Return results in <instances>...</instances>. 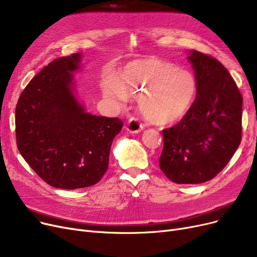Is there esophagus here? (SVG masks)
<instances>
[{"mask_svg": "<svg viewBox=\"0 0 257 257\" xmlns=\"http://www.w3.org/2000/svg\"><path fill=\"white\" fill-rule=\"evenodd\" d=\"M143 124L141 123V122L136 118V117H132L128 119L127 123H126V130L130 132V133H133V134H136V133H139L143 130Z\"/></svg>", "mask_w": 257, "mask_h": 257, "instance_id": "1", "label": "esophagus"}]
</instances>
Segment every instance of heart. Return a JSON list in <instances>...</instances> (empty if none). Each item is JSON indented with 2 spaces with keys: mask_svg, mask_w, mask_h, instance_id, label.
<instances>
[{
  "mask_svg": "<svg viewBox=\"0 0 257 257\" xmlns=\"http://www.w3.org/2000/svg\"><path fill=\"white\" fill-rule=\"evenodd\" d=\"M198 92V79L191 71L156 57L134 60L103 87L108 98H137L141 114L157 125H170L184 118Z\"/></svg>",
  "mask_w": 257,
  "mask_h": 257,
  "instance_id": "1",
  "label": "heart"
}]
</instances>
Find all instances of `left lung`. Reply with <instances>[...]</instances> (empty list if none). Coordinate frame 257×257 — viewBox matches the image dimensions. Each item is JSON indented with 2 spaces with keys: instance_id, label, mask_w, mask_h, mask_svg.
I'll return each instance as SVG.
<instances>
[{
  "instance_id": "8db88e82",
  "label": "left lung",
  "mask_w": 257,
  "mask_h": 257,
  "mask_svg": "<svg viewBox=\"0 0 257 257\" xmlns=\"http://www.w3.org/2000/svg\"><path fill=\"white\" fill-rule=\"evenodd\" d=\"M188 59L199 92L188 114L163 130L159 166L178 184L213 179L228 164L241 140L242 97L228 70L214 57L193 50Z\"/></svg>"
}]
</instances>
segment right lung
Listing matches in <instances>:
<instances>
[{
	"instance_id": "obj_1",
	"label": "right lung",
	"mask_w": 257,
	"mask_h": 257,
	"mask_svg": "<svg viewBox=\"0 0 257 257\" xmlns=\"http://www.w3.org/2000/svg\"><path fill=\"white\" fill-rule=\"evenodd\" d=\"M81 53L54 59L22 92L16 107L18 149L47 184L77 189L98 183L108 167L119 118L84 111L74 95L72 72Z\"/></svg>"
}]
</instances>
